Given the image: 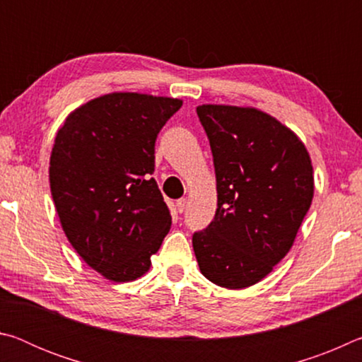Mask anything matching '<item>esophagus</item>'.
Returning <instances> with one entry per match:
<instances>
[{
  "instance_id": "esophagus-1",
  "label": "esophagus",
  "mask_w": 362,
  "mask_h": 362,
  "mask_svg": "<svg viewBox=\"0 0 362 362\" xmlns=\"http://www.w3.org/2000/svg\"><path fill=\"white\" fill-rule=\"evenodd\" d=\"M187 204H188V201H187V198H182V199H179L175 203V207H177V211H179L180 214L187 209Z\"/></svg>"
}]
</instances>
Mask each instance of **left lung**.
Segmentation results:
<instances>
[{
    "label": "left lung",
    "mask_w": 362,
    "mask_h": 362,
    "mask_svg": "<svg viewBox=\"0 0 362 362\" xmlns=\"http://www.w3.org/2000/svg\"><path fill=\"white\" fill-rule=\"evenodd\" d=\"M217 180L216 217L193 235L201 273L244 289L289 252L315 194L313 164L297 134L254 107L199 105Z\"/></svg>",
    "instance_id": "obj_1"
}]
</instances>
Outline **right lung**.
<instances>
[{"instance_id":"obj_1","label":"right lung","mask_w":362,"mask_h":362,"mask_svg":"<svg viewBox=\"0 0 362 362\" xmlns=\"http://www.w3.org/2000/svg\"><path fill=\"white\" fill-rule=\"evenodd\" d=\"M180 99L112 93L66 116L54 140L49 183L73 249L113 283L148 272L170 230L155 173V142Z\"/></svg>"}]
</instances>
